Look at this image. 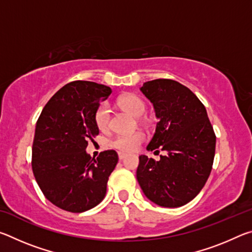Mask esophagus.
<instances>
[{
	"mask_svg": "<svg viewBox=\"0 0 252 252\" xmlns=\"http://www.w3.org/2000/svg\"><path fill=\"white\" fill-rule=\"evenodd\" d=\"M126 157V153H123V152H119V159H120V160H123V159H125Z\"/></svg>",
	"mask_w": 252,
	"mask_h": 252,
	"instance_id": "esophagus-1",
	"label": "esophagus"
}]
</instances>
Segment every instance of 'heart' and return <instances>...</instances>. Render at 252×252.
<instances>
[{
	"instance_id": "b5f03b06",
	"label": "heart",
	"mask_w": 252,
	"mask_h": 252,
	"mask_svg": "<svg viewBox=\"0 0 252 252\" xmlns=\"http://www.w3.org/2000/svg\"><path fill=\"white\" fill-rule=\"evenodd\" d=\"M118 105L135 118L142 117L144 111H146V103H144V101L140 96L133 94V93H126V94L119 96ZM94 123L100 131H106L109 129L110 113L108 106L105 104H101L97 106L94 113ZM144 139H146V135L140 131L130 134H120L114 136L111 140L110 146L117 149L120 152L129 153L135 151L140 147V144L144 141Z\"/></svg>"
}]
</instances>
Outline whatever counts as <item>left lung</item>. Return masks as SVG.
Returning <instances> with one entry per match:
<instances>
[{"mask_svg":"<svg viewBox=\"0 0 252 252\" xmlns=\"http://www.w3.org/2000/svg\"><path fill=\"white\" fill-rule=\"evenodd\" d=\"M141 91L159 119L147 149L167 155L159 161L140 156L136 179L158 206H185L206 185L215 159L216 134L207 110L190 89L174 80L148 81Z\"/></svg>","mask_w":252,"mask_h":252,"instance_id":"left-lung-1","label":"left lung"}]
</instances>
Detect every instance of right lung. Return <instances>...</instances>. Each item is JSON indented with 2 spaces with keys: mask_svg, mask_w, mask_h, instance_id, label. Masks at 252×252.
<instances>
[{
  "mask_svg": "<svg viewBox=\"0 0 252 252\" xmlns=\"http://www.w3.org/2000/svg\"><path fill=\"white\" fill-rule=\"evenodd\" d=\"M112 93L90 81L67 83L51 97L36 121L32 146V170L44 197L69 212L97 206L118 163L114 150L94 159L85 149L99 134L94 113Z\"/></svg>",
  "mask_w": 252,
  "mask_h": 252,
  "instance_id": "add662e5",
  "label": "right lung"
}]
</instances>
